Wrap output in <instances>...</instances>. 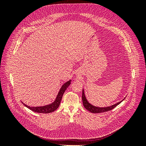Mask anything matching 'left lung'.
Returning a JSON list of instances; mask_svg holds the SVG:
<instances>
[{
    "label": "left lung",
    "instance_id": "1",
    "mask_svg": "<svg viewBox=\"0 0 146 146\" xmlns=\"http://www.w3.org/2000/svg\"><path fill=\"white\" fill-rule=\"evenodd\" d=\"M125 99V98L122 100L121 101L119 102L112 105L111 106H109V107H96V106H94L93 105H92L90 104L89 102L88 101L85 94V91H84V89L83 88V91H82V101H83V104L84 107H85L87 110L90 111L91 113H103V112H106L108 111H110V110H113V108H115L117 105L119 104H120Z\"/></svg>",
    "mask_w": 146,
    "mask_h": 146
}]
</instances>
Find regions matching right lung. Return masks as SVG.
<instances>
[{"mask_svg": "<svg viewBox=\"0 0 146 146\" xmlns=\"http://www.w3.org/2000/svg\"><path fill=\"white\" fill-rule=\"evenodd\" d=\"M70 82H71V80H69L68 82H65L63 85L61 86L58 93L56 97L55 100L50 104L43 105V106H38V107H30V106L23 103V102H22V103H23L26 107L31 110L32 111L34 112H36L39 113H52L53 111H55V110L59 107L61 100L63 98V94L64 93V92L66 90V89L68 88V87L70 85Z\"/></svg>", "mask_w": 146, "mask_h": 146, "instance_id": "right-lung-1", "label": "right lung"}]
</instances>
